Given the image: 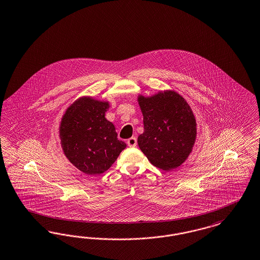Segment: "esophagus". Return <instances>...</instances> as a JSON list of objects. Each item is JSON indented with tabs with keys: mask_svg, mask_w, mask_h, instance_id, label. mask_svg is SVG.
<instances>
[{
	"mask_svg": "<svg viewBox=\"0 0 260 260\" xmlns=\"http://www.w3.org/2000/svg\"><path fill=\"white\" fill-rule=\"evenodd\" d=\"M126 143H127V145L129 146V147H135L136 144H137V140H136L135 137H131L129 139H127Z\"/></svg>",
	"mask_w": 260,
	"mask_h": 260,
	"instance_id": "esophagus-1",
	"label": "esophagus"
}]
</instances>
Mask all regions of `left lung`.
Returning <instances> with one entry per match:
<instances>
[{"label":"left lung","instance_id":"8db88e82","mask_svg":"<svg viewBox=\"0 0 260 260\" xmlns=\"http://www.w3.org/2000/svg\"><path fill=\"white\" fill-rule=\"evenodd\" d=\"M144 133L138 136L140 150L155 167L169 171L189 156L197 138V121L185 99L174 92L138 95Z\"/></svg>","mask_w":260,"mask_h":260}]
</instances>
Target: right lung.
Masks as SVG:
<instances>
[{
  "label": "right lung",
  "instance_id": "right-lung-1",
  "mask_svg": "<svg viewBox=\"0 0 260 260\" xmlns=\"http://www.w3.org/2000/svg\"><path fill=\"white\" fill-rule=\"evenodd\" d=\"M107 102L83 96L64 112L59 128L63 154L74 167L88 175L109 169L125 149L115 126L106 120Z\"/></svg>",
  "mask_w": 260,
  "mask_h": 260
}]
</instances>
